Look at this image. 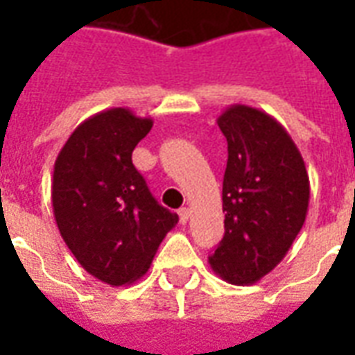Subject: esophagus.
I'll list each match as a JSON object with an SVG mask.
<instances>
[{
    "instance_id": "1",
    "label": "esophagus",
    "mask_w": 355,
    "mask_h": 355,
    "mask_svg": "<svg viewBox=\"0 0 355 355\" xmlns=\"http://www.w3.org/2000/svg\"><path fill=\"white\" fill-rule=\"evenodd\" d=\"M178 218H180V223L182 224L188 223V218H190V209L188 207L178 209Z\"/></svg>"
}]
</instances>
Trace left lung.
I'll return each mask as SVG.
<instances>
[{"label":"left lung","instance_id":"8db88e82","mask_svg":"<svg viewBox=\"0 0 355 355\" xmlns=\"http://www.w3.org/2000/svg\"><path fill=\"white\" fill-rule=\"evenodd\" d=\"M216 123L228 142L226 232L209 264L224 282L253 285L283 261L302 228L310 178L289 132L266 112L232 104Z\"/></svg>","mask_w":355,"mask_h":355}]
</instances>
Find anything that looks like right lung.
<instances>
[{
	"instance_id": "obj_1",
	"label": "right lung",
	"mask_w": 355,
	"mask_h": 355,
	"mask_svg": "<svg viewBox=\"0 0 355 355\" xmlns=\"http://www.w3.org/2000/svg\"><path fill=\"white\" fill-rule=\"evenodd\" d=\"M152 117L108 108L81 121L58 152L51 201L58 232L81 266L121 287L140 279L178 216L162 207L132 165Z\"/></svg>"
}]
</instances>
